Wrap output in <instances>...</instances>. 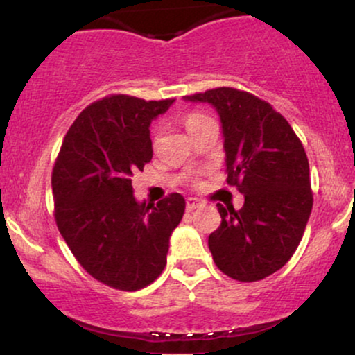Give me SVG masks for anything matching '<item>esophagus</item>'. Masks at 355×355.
Segmentation results:
<instances>
[{
	"label": "esophagus",
	"instance_id": "esophagus-1",
	"mask_svg": "<svg viewBox=\"0 0 355 355\" xmlns=\"http://www.w3.org/2000/svg\"><path fill=\"white\" fill-rule=\"evenodd\" d=\"M198 207H202V202L198 200V198H187V203H185V209L187 211H191L195 209H198Z\"/></svg>",
	"mask_w": 355,
	"mask_h": 355
}]
</instances>
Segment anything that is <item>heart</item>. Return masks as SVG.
<instances>
[{"mask_svg":"<svg viewBox=\"0 0 355 355\" xmlns=\"http://www.w3.org/2000/svg\"><path fill=\"white\" fill-rule=\"evenodd\" d=\"M209 120L210 118L207 115H203V113H200V112H190L183 116V125H185L187 132L191 133L195 128H198V126L203 125L205 121H209Z\"/></svg>","mask_w":355,"mask_h":355,"instance_id":"obj_1","label":"heart"}]
</instances>
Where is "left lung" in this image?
<instances>
[{"instance_id": "1", "label": "left lung", "mask_w": 355, "mask_h": 355, "mask_svg": "<svg viewBox=\"0 0 355 355\" xmlns=\"http://www.w3.org/2000/svg\"><path fill=\"white\" fill-rule=\"evenodd\" d=\"M185 98L217 108L227 183L245 197L240 210L217 205L222 223L209 237L215 266L239 282L266 279L294 255L312 210L302 141L270 103L243 89L220 87Z\"/></svg>"}]
</instances>
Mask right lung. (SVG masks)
<instances>
[{
	"instance_id": "add662e5",
	"label": "right lung",
	"mask_w": 355,
	"mask_h": 355,
	"mask_svg": "<svg viewBox=\"0 0 355 355\" xmlns=\"http://www.w3.org/2000/svg\"><path fill=\"white\" fill-rule=\"evenodd\" d=\"M173 98L108 95L76 116L53 165L55 222L78 263L98 282L135 292L166 266L170 235L180 223V193L138 203L132 177L152 160L150 123Z\"/></svg>"
}]
</instances>
